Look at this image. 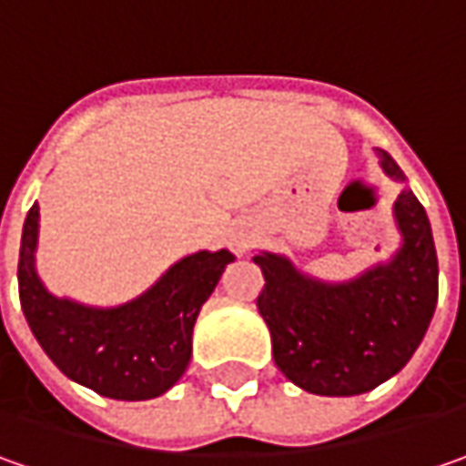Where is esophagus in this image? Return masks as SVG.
Masks as SVG:
<instances>
[{
  "instance_id": "obj_1",
  "label": "esophagus",
  "mask_w": 466,
  "mask_h": 466,
  "mask_svg": "<svg viewBox=\"0 0 466 466\" xmlns=\"http://www.w3.org/2000/svg\"><path fill=\"white\" fill-rule=\"evenodd\" d=\"M242 248H245V242H242Z\"/></svg>"
}]
</instances>
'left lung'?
I'll return each instance as SVG.
<instances>
[{"label": "left lung", "instance_id": "left-lung-1", "mask_svg": "<svg viewBox=\"0 0 466 466\" xmlns=\"http://www.w3.org/2000/svg\"><path fill=\"white\" fill-rule=\"evenodd\" d=\"M380 169L407 182L394 158ZM401 245L391 260L350 281H320L289 258L258 253V310L271 331L273 362L294 386L318 396L373 391L415 354L438 302V255L428 213L410 187L394 203Z\"/></svg>", "mask_w": 466, "mask_h": 466}]
</instances>
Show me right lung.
Returning a JSON list of instances; mask_svg holds the SVG:
<instances>
[{
  "label": "right lung",
  "instance_id": "1",
  "mask_svg": "<svg viewBox=\"0 0 466 466\" xmlns=\"http://www.w3.org/2000/svg\"><path fill=\"white\" fill-rule=\"evenodd\" d=\"M38 203L20 239L17 287L33 336L75 383L96 394L146 401L167 394L190 365L193 326L211 297L229 250H200L177 260L153 287L116 308H91L51 294L35 273Z\"/></svg>",
  "mask_w": 466,
  "mask_h": 466
}]
</instances>
